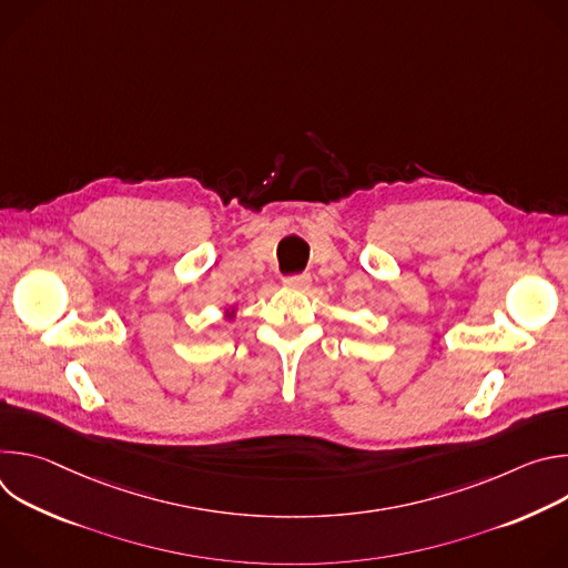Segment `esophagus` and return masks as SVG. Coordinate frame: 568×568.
<instances>
[{
  "label": "esophagus",
  "mask_w": 568,
  "mask_h": 568,
  "mask_svg": "<svg viewBox=\"0 0 568 568\" xmlns=\"http://www.w3.org/2000/svg\"><path fill=\"white\" fill-rule=\"evenodd\" d=\"M310 285H312L310 274H298V276H287V278H285V287H290V290L303 292V290H307Z\"/></svg>",
  "instance_id": "34e87169"
}]
</instances>
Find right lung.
<instances>
[{"instance_id": "add662e5", "label": "right lung", "mask_w": 568, "mask_h": 568, "mask_svg": "<svg viewBox=\"0 0 568 568\" xmlns=\"http://www.w3.org/2000/svg\"><path fill=\"white\" fill-rule=\"evenodd\" d=\"M224 316L231 321V318L235 316V307H226V310H224Z\"/></svg>"}]
</instances>
